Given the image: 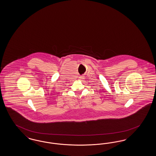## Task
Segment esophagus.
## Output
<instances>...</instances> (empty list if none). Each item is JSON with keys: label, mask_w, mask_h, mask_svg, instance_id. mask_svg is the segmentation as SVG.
Here are the masks:
<instances>
[{"label": "esophagus", "mask_w": 156, "mask_h": 156, "mask_svg": "<svg viewBox=\"0 0 156 156\" xmlns=\"http://www.w3.org/2000/svg\"><path fill=\"white\" fill-rule=\"evenodd\" d=\"M83 76H80V80H81V79H83Z\"/></svg>", "instance_id": "esophagus-1"}]
</instances>
